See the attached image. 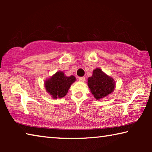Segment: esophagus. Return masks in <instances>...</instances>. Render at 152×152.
I'll use <instances>...</instances> for the list:
<instances>
[{"label": "esophagus", "instance_id": "1", "mask_svg": "<svg viewBox=\"0 0 152 152\" xmlns=\"http://www.w3.org/2000/svg\"><path fill=\"white\" fill-rule=\"evenodd\" d=\"M79 81H80L82 82H83L85 81V78L84 77H80V78H79Z\"/></svg>", "mask_w": 152, "mask_h": 152}]
</instances>
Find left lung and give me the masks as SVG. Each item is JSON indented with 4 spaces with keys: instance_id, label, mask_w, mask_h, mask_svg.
<instances>
[{
    "instance_id": "1",
    "label": "left lung",
    "mask_w": 152,
    "mask_h": 152,
    "mask_svg": "<svg viewBox=\"0 0 152 152\" xmlns=\"http://www.w3.org/2000/svg\"><path fill=\"white\" fill-rule=\"evenodd\" d=\"M87 84L94 99L97 101L113 93L116 86L114 78L105 74L99 68L93 70L92 76L88 77Z\"/></svg>"
}]
</instances>
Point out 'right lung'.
<instances>
[{
  "mask_svg": "<svg viewBox=\"0 0 152 152\" xmlns=\"http://www.w3.org/2000/svg\"><path fill=\"white\" fill-rule=\"evenodd\" d=\"M75 81V76H66L63 72L58 71L45 80L44 86L46 92L50 94L52 99H61L66 96L71 85Z\"/></svg>",
  "mask_w": 152,
  "mask_h": 152,
  "instance_id": "add662e5",
  "label": "right lung"
}]
</instances>
